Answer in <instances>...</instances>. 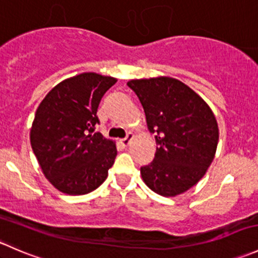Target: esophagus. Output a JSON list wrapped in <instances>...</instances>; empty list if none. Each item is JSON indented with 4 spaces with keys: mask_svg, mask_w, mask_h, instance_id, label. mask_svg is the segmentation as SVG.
I'll return each instance as SVG.
<instances>
[{
    "mask_svg": "<svg viewBox=\"0 0 258 258\" xmlns=\"http://www.w3.org/2000/svg\"><path fill=\"white\" fill-rule=\"evenodd\" d=\"M132 139H134V135H132V134H128V135H127L126 137H124V139H121V140H119V144H121L122 146H123V147H127V146L130 145V142L132 141Z\"/></svg>",
    "mask_w": 258,
    "mask_h": 258,
    "instance_id": "34e87169",
    "label": "esophagus"
}]
</instances>
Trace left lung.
<instances>
[{"label": "left lung", "instance_id": "left-lung-1", "mask_svg": "<svg viewBox=\"0 0 258 258\" xmlns=\"http://www.w3.org/2000/svg\"><path fill=\"white\" fill-rule=\"evenodd\" d=\"M145 110L148 131L156 134L155 160L141 167L153 192L175 197L207 172L218 144V124L206 101L172 77L131 80Z\"/></svg>", "mask_w": 258, "mask_h": 258}]
</instances>
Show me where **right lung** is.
Returning a JSON list of instances; mask_svg holds the SVG:
<instances>
[{"instance_id": "add662e5", "label": "right lung", "mask_w": 258, "mask_h": 258, "mask_svg": "<svg viewBox=\"0 0 258 258\" xmlns=\"http://www.w3.org/2000/svg\"><path fill=\"white\" fill-rule=\"evenodd\" d=\"M116 82L83 72L54 86L36 111L31 146L45 177L62 194H90L107 178L116 144L93 131L101 98Z\"/></svg>"}]
</instances>
